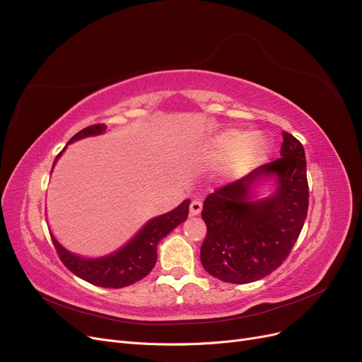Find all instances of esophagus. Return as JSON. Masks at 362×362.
Returning a JSON list of instances; mask_svg holds the SVG:
<instances>
[{
	"instance_id": "1",
	"label": "esophagus",
	"mask_w": 362,
	"mask_h": 362,
	"mask_svg": "<svg viewBox=\"0 0 362 362\" xmlns=\"http://www.w3.org/2000/svg\"><path fill=\"white\" fill-rule=\"evenodd\" d=\"M202 209H203V204L199 203V202H191V204H189V215L191 216H197V215H199V211H202Z\"/></svg>"
}]
</instances>
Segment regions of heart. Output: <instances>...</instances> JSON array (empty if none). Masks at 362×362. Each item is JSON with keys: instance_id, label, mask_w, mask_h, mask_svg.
Listing matches in <instances>:
<instances>
[{"instance_id": "1", "label": "heart", "mask_w": 362, "mask_h": 362, "mask_svg": "<svg viewBox=\"0 0 362 362\" xmlns=\"http://www.w3.org/2000/svg\"><path fill=\"white\" fill-rule=\"evenodd\" d=\"M269 153V141L262 136H250L246 132L231 129L219 136L211 147V156L215 158L233 157L231 168L234 171H243L255 167L265 159Z\"/></svg>"}]
</instances>
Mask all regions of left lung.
I'll list each match as a JSON object with an SVG mask.
<instances>
[{"instance_id":"obj_1","label":"left lung","mask_w":362,"mask_h":362,"mask_svg":"<svg viewBox=\"0 0 362 362\" xmlns=\"http://www.w3.org/2000/svg\"><path fill=\"white\" fill-rule=\"evenodd\" d=\"M280 158L207 195L202 216L207 234L199 250L204 270L228 284H250L288 258L309 209L303 144L284 131ZM276 175V192L249 202L252 184Z\"/></svg>"}]
</instances>
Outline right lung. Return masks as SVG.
<instances>
[{"mask_svg": "<svg viewBox=\"0 0 362 362\" xmlns=\"http://www.w3.org/2000/svg\"><path fill=\"white\" fill-rule=\"evenodd\" d=\"M104 124H95L78 131L69 143L88 136H97L105 131ZM64 152V151H62ZM59 152V155L62 153ZM55 159V163H57ZM189 199L177 206L174 210L160 215L147 222L143 230L131 242L113 255L98 259H83L65 250L55 238L52 237L53 246L62 264L77 277L101 288H124L141 280L149 274L156 264V246L168 233H171L179 223L186 221L189 213Z\"/></svg>", "mask_w": 362, "mask_h": 362, "instance_id": "1", "label": "right lung"}]
</instances>
